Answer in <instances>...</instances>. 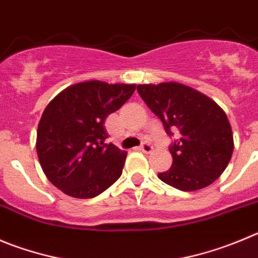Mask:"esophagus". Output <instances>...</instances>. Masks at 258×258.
<instances>
[{
  "mask_svg": "<svg viewBox=\"0 0 258 258\" xmlns=\"http://www.w3.org/2000/svg\"><path fill=\"white\" fill-rule=\"evenodd\" d=\"M140 150H143L144 153H151L153 151V145L150 143H148V141H144L140 145Z\"/></svg>",
  "mask_w": 258,
  "mask_h": 258,
  "instance_id": "1",
  "label": "esophagus"
}]
</instances>
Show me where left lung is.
<instances>
[{"instance_id":"obj_1","label":"left lung","mask_w":258,"mask_h":258,"mask_svg":"<svg viewBox=\"0 0 258 258\" xmlns=\"http://www.w3.org/2000/svg\"><path fill=\"white\" fill-rule=\"evenodd\" d=\"M165 132L177 139L170 144L172 167L159 179L180 189L196 191L220 177L232 158V127L224 110L209 96L177 83L137 85Z\"/></svg>"}]
</instances>
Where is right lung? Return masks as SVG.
Returning a JSON list of instances; mask_svg holds the SVG:
<instances>
[{
  "instance_id": "obj_1",
  "label": "right lung",
  "mask_w": 258,
  "mask_h": 258,
  "mask_svg": "<svg viewBox=\"0 0 258 258\" xmlns=\"http://www.w3.org/2000/svg\"><path fill=\"white\" fill-rule=\"evenodd\" d=\"M136 85L75 84L47 105L37 132V153L50 183L76 199H91L121 177L126 153L105 144V118L134 94Z\"/></svg>"
}]
</instances>
